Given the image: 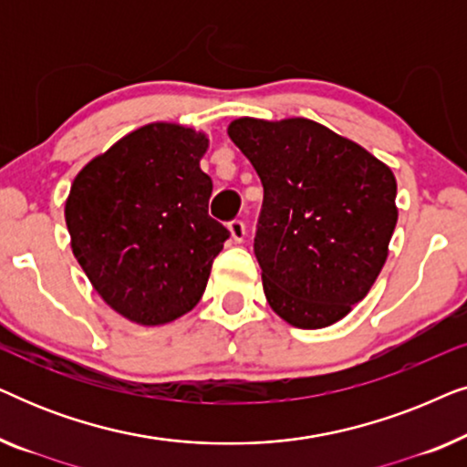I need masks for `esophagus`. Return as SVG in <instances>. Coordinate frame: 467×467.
<instances>
[{
	"label": "esophagus",
	"mask_w": 467,
	"mask_h": 467,
	"mask_svg": "<svg viewBox=\"0 0 467 467\" xmlns=\"http://www.w3.org/2000/svg\"><path fill=\"white\" fill-rule=\"evenodd\" d=\"M229 234H232V240H234V242H242V240H244V235H246L244 223H242L240 219H234L232 223H229Z\"/></svg>",
	"instance_id": "esophagus-1"
}]
</instances>
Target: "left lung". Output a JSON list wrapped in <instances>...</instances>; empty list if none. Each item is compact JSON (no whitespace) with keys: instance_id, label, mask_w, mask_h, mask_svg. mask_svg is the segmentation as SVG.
Here are the masks:
<instances>
[{"instance_id":"1","label":"left lung","mask_w":467,"mask_h":467,"mask_svg":"<svg viewBox=\"0 0 467 467\" xmlns=\"http://www.w3.org/2000/svg\"><path fill=\"white\" fill-rule=\"evenodd\" d=\"M227 133L264 184L254 257L267 304L293 327H329L387 261L398 223L391 168L302 117H242Z\"/></svg>"}]
</instances>
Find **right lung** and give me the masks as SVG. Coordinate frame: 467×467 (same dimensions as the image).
I'll list each match as a JSON object with an SVG mask.
<instances>
[{"label": "right lung", "instance_id": "add662e5", "mask_svg": "<svg viewBox=\"0 0 467 467\" xmlns=\"http://www.w3.org/2000/svg\"><path fill=\"white\" fill-rule=\"evenodd\" d=\"M210 140L178 123L127 133L78 174L66 200L72 253L127 321L155 327L193 310L229 232L208 216Z\"/></svg>", "mask_w": 467, "mask_h": 467}]
</instances>
